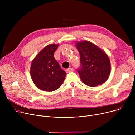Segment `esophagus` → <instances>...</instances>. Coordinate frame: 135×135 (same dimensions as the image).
<instances>
[{"mask_svg":"<svg viewBox=\"0 0 135 135\" xmlns=\"http://www.w3.org/2000/svg\"><path fill=\"white\" fill-rule=\"evenodd\" d=\"M74 70V69L73 68H68L66 70V72L67 73H69L70 72H73Z\"/></svg>","mask_w":135,"mask_h":135,"instance_id":"esophagus-1","label":"esophagus"}]
</instances>
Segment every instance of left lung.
I'll return each instance as SVG.
<instances>
[{
    "instance_id": "obj_1",
    "label": "left lung",
    "mask_w": 135,
    "mask_h": 135,
    "mask_svg": "<svg viewBox=\"0 0 135 135\" xmlns=\"http://www.w3.org/2000/svg\"><path fill=\"white\" fill-rule=\"evenodd\" d=\"M81 66L78 72L81 81L86 85L95 87L103 84L110 73L109 57L102 49L89 41L76 42Z\"/></svg>"
}]
</instances>
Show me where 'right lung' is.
Returning a JSON list of instances; mask_svg holds the SVG:
<instances>
[{"label":"right lung","mask_w":135,"mask_h":135,"mask_svg":"<svg viewBox=\"0 0 135 135\" xmlns=\"http://www.w3.org/2000/svg\"><path fill=\"white\" fill-rule=\"evenodd\" d=\"M59 44H51L42 49L33 60L31 65L32 79L38 89L51 92L59 89L65 80L66 73L54 58Z\"/></svg>","instance_id":"1"}]
</instances>
